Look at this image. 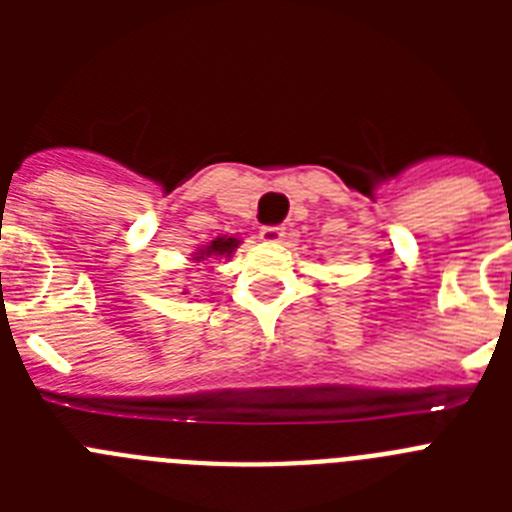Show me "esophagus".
Returning a JSON list of instances; mask_svg holds the SVG:
<instances>
[{"label": "esophagus", "instance_id": "esophagus-1", "mask_svg": "<svg viewBox=\"0 0 512 512\" xmlns=\"http://www.w3.org/2000/svg\"><path fill=\"white\" fill-rule=\"evenodd\" d=\"M259 235H261V241L279 243L284 238V228H282V225H264Z\"/></svg>", "mask_w": 512, "mask_h": 512}]
</instances>
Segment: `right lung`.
<instances>
[{
	"mask_svg": "<svg viewBox=\"0 0 512 512\" xmlns=\"http://www.w3.org/2000/svg\"><path fill=\"white\" fill-rule=\"evenodd\" d=\"M238 238H215L210 246H202L200 251L194 253V261H205V259H228L230 253L238 248Z\"/></svg>",
	"mask_w": 512,
	"mask_h": 512,
	"instance_id": "right-lung-1",
	"label": "right lung"
}]
</instances>
